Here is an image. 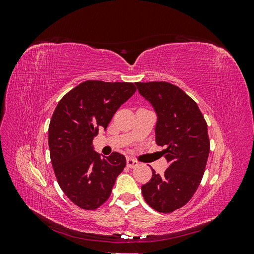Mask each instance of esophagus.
I'll list each match as a JSON object with an SVG mask.
<instances>
[{"label": "esophagus", "mask_w": 254, "mask_h": 254, "mask_svg": "<svg viewBox=\"0 0 254 254\" xmlns=\"http://www.w3.org/2000/svg\"><path fill=\"white\" fill-rule=\"evenodd\" d=\"M137 165H139V162H137V161H135L132 158H127V166L128 167L133 168V167H136Z\"/></svg>", "instance_id": "obj_1"}]
</instances>
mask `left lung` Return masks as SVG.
<instances>
[{
	"label": "left lung",
	"mask_w": 254,
	"mask_h": 254,
	"mask_svg": "<svg viewBox=\"0 0 254 254\" xmlns=\"http://www.w3.org/2000/svg\"><path fill=\"white\" fill-rule=\"evenodd\" d=\"M140 94L155 108L156 143L165 146L170 166L142 187L146 203L160 213L186 205L197 190L210 152L207 125L197 104L179 87L166 81L135 82Z\"/></svg>",
	"instance_id": "1"
}]
</instances>
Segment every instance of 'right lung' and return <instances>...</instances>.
Masks as SVG:
<instances>
[{
  "mask_svg": "<svg viewBox=\"0 0 254 254\" xmlns=\"http://www.w3.org/2000/svg\"><path fill=\"white\" fill-rule=\"evenodd\" d=\"M135 91L132 82L83 81L60 99L52 115L49 147L54 173L64 193L83 210H95L108 200L126 166L119 152L99 156L92 141Z\"/></svg>",
  "mask_w": 254,
  "mask_h": 254,
  "instance_id": "add662e5",
  "label": "right lung"
}]
</instances>
